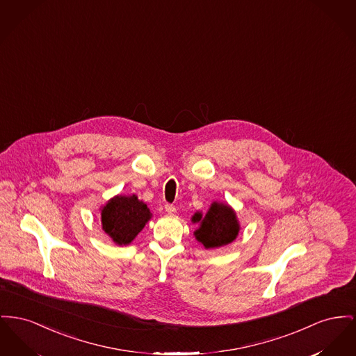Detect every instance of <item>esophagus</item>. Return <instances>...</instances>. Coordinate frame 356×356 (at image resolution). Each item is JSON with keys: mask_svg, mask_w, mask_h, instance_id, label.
I'll list each match as a JSON object with an SVG mask.
<instances>
[{"mask_svg": "<svg viewBox=\"0 0 356 356\" xmlns=\"http://www.w3.org/2000/svg\"><path fill=\"white\" fill-rule=\"evenodd\" d=\"M165 211L168 213H175L176 212V207L173 204H165Z\"/></svg>", "mask_w": 356, "mask_h": 356, "instance_id": "obj_1", "label": "esophagus"}]
</instances>
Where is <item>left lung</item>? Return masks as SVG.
I'll return each instance as SVG.
<instances>
[{
    "mask_svg": "<svg viewBox=\"0 0 356 356\" xmlns=\"http://www.w3.org/2000/svg\"><path fill=\"white\" fill-rule=\"evenodd\" d=\"M192 220L200 222V227L195 231V235L206 249L229 245L239 232L235 212L227 204L213 203L204 218H202V213H195Z\"/></svg>",
    "mask_w": 356,
    "mask_h": 356,
    "instance_id": "left-lung-1",
    "label": "left lung"
}]
</instances>
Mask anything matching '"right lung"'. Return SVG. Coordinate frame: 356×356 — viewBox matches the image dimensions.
I'll list each match as a JSON object with an SVG mask.
<instances>
[{"mask_svg":"<svg viewBox=\"0 0 356 356\" xmlns=\"http://www.w3.org/2000/svg\"><path fill=\"white\" fill-rule=\"evenodd\" d=\"M150 219L147 204L137 196H115L102 209V229L118 245L130 243Z\"/></svg>","mask_w":356,"mask_h":356,"instance_id":"add662e5","label":"right lung"}]
</instances>
